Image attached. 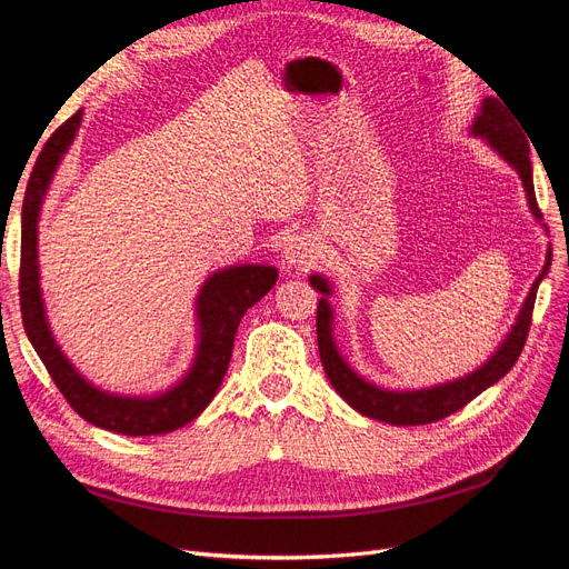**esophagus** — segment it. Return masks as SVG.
<instances>
[{"mask_svg": "<svg viewBox=\"0 0 569 569\" xmlns=\"http://www.w3.org/2000/svg\"><path fill=\"white\" fill-rule=\"evenodd\" d=\"M318 244L308 234L289 237L282 247V263L287 268H308L318 258Z\"/></svg>", "mask_w": 569, "mask_h": 569, "instance_id": "esophagus-1", "label": "esophagus"}]
</instances>
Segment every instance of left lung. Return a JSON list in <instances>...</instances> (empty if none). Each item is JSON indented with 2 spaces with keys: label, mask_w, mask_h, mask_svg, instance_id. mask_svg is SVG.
<instances>
[{
  "label": "left lung",
  "mask_w": 569,
  "mask_h": 569,
  "mask_svg": "<svg viewBox=\"0 0 569 569\" xmlns=\"http://www.w3.org/2000/svg\"><path fill=\"white\" fill-rule=\"evenodd\" d=\"M510 109H506L501 101L487 97L481 101L479 113L475 116L470 134L485 140L491 151H496L515 173L520 176L522 187H525V197L529 203L531 216L541 222V211L537 206V194H533V180H531V161H529V144L525 137V128H520V120L512 118ZM550 268V251H546V263L543 270L539 272V278L533 280L529 295L520 308L518 318H515V325L508 330L506 339L501 341L491 358H487L477 370L468 372L465 377H458V380L435 385L427 389H385L368 382L366 377H360L349 363L347 358L339 353V347L335 341V311H332V282L325 278V274H311L308 282H311L313 289L320 291V301H318V351L327 380L337 389V393L347 401L353 410H358L360 416L389 422L396 427H410V425H429L437 422L451 412L460 410L462 406H468L475 396H479L491 385L501 380L503 375L510 372L515 366V360L520 358L522 347L527 341V332L531 325V311H533V301H537V289L541 280L546 278V272Z\"/></svg>",
  "instance_id": "8db88e82"
}]
</instances>
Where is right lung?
<instances>
[{
    "label": "right lung",
    "mask_w": 569,
    "mask_h": 569,
    "mask_svg": "<svg viewBox=\"0 0 569 569\" xmlns=\"http://www.w3.org/2000/svg\"><path fill=\"white\" fill-rule=\"evenodd\" d=\"M82 123V109L49 137L32 168L23 213H21V313L26 335L38 351L51 380L73 406L80 418L94 427L109 429L126 437L168 435L201 416L203 408L213 401L222 377L228 372L234 347V335L247 308L261 301L272 284L278 282V268L239 263L216 270L203 280L197 301V349L192 366L180 380L157 393H113L94 387L88 377L71 363L54 332L49 327L47 308L40 287L38 261V226L42 203L54 180L63 157L71 149Z\"/></svg>",
    "instance_id": "1"
}]
</instances>
